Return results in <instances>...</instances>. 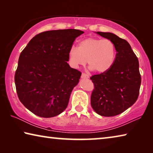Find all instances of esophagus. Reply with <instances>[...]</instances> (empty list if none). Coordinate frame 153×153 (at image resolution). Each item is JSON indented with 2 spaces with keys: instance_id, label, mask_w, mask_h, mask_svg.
Here are the masks:
<instances>
[{
  "instance_id": "esophagus-1",
  "label": "esophagus",
  "mask_w": 153,
  "mask_h": 153,
  "mask_svg": "<svg viewBox=\"0 0 153 153\" xmlns=\"http://www.w3.org/2000/svg\"><path fill=\"white\" fill-rule=\"evenodd\" d=\"M81 77H82V78H89L90 76H89V75H88V74H85V73H83L82 74Z\"/></svg>"
}]
</instances>
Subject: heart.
Returning <instances> with one entry per match:
<instances>
[{
	"instance_id": "1",
	"label": "heart",
	"mask_w": 153,
	"mask_h": 153,
	"mask_svg": "<svg viewBox=\"0 0 153 153\" xmlns=\"http://www.w3.org/2000/svg\"><path fill=\"white\" fill-rule=\"evenodd\" d=\"M115 56V46L107 38H85L79 41L77 48L72 46L68 53L69 63L74 68L85 65L88 61L90 69L99 73L110 69Z\"/></svg>"
}]
</instances>
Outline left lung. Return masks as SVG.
Returning <instances> with one entry per match:
<instances>
[{"label":"left lung","instance_id":"8db88e82","mask_svg":"<svg viewBox=\"0 0 153 153\" xmlns=\"http://www.w3.org/2000/svg\"><path fill=\"white\" fill-rule=\"evenodd\" d=\"M97 33L112 41L117 53L110 69L90 77L94 85L91 106L98 115L112 117L123 113L138 99L141 84L139 62L126 40L110 32Z\"/></svg>","mask_w":153,"mask_h":153}]
</instances>
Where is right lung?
<instances>
[{"instance_id": "obj_1", "label": "right lung", "mask_w": 153, "mask_h": 153, "mask_svg": "<svg viewBox=\"0 0 153 153\" xmlns=\"http://www.w3.org/2000/svg\"><path fill=\"white\" fill-rule=\"evenodd\" d=\"M76 29L46 31L35 36L21 53L15 74L18 98L41 117H53L67 108L82 73L67 63Z\"/></svg>"}]
</instances>
